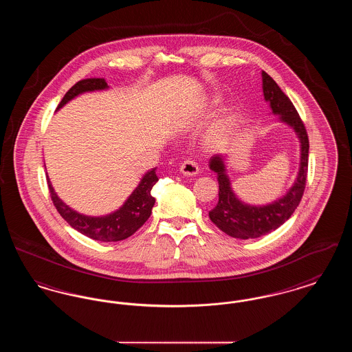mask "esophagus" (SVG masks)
Wrapping results in <instances>:
<instances>
[{
	"label": "esophagus",
	"mask_w": 352,
	"mask_h": 352,
	"mask_svg": "<svg viewBox=\"0 0 352 352\" xmlns=\"http://www.w3.org/2000/svg\"><path fill=\"white\" fill-rule=\"evenodd\" d=\"M179 171H181L184 175H187V177H194V175H197V174L199 173V166H198L197 162H194V161H191V160H186L184 164L181 165Z\"/></svg>",
	"instance_id": "esophagus-1"
}]
</instances>
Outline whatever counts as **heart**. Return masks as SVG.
<instances>
[{
    "instance_id": "b5f03b06",
    "label": "heart",
    "mask_w": 352,
    "mask_h": 352,
    "mask_svg": "<svg viewBox=\"0 0 352 352\" xmlns=\"http://www.w3.org/2000/svg\"><path fill=\"white\" fill-rule=\"evenodd\" d=\"M239 128H240V118L236 115H230L220 120L210 135L211 145L215 148L228 145L232 141L234 134L237 133Z\"/></svg>"
}]
</instances>
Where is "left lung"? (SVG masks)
<instances>
[{
    "label": "left lung",
    "instance_id": "1",
    "mask_svg": "<svg viewBox=\"0 0 352 352\" xmlns=\"http://www.w3.org/2000/svg\"><path fill=\"white\" fill-rule=\"evenodd\" d=\"M263 76V92L274 115L292 126L300 138L301 161L298 175L283 198L267 206H250L240 201L231 187L226 170V158L220 154L211 157L210 168L218 174V204L208 212L211 221L224 234L236 239H254L269 234L283 226L298 207L305 191L309 164V137L306 128L293 102L265 71Z\"/></svg>",
    "mask_w": 352,
    "mask_h": 352
}]
</instances>
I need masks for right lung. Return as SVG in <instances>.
Instances as JSON below:
<instances>
[{"mask_svg":"<svg viewBox=\"0 0 352 352\" xmlns=\"http://www.w3.org/2000/svg\"><path fill=\"white\" fill-rule=\"evenodd\" d=\"M107 88L108 84L100 78L83 79L68 89L56 109H60L68 101L72 100L80 94L101 91ZM155 168H151V171L142 177L140 184L118 211L105 217H87L74 211L60 198H58L47 177L51 201L60 217L78 232L99 241H120L132 236L151 217V208L155 203V199L151 197V188L158 181Z\"/></svg>","mask_w":352,"mask_h":352,"instance_id":"add662e5","label":"right lung"}]
</instances>
